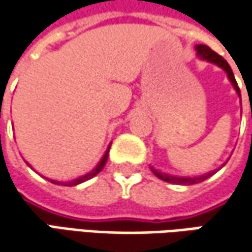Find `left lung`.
<instances>
[{
    "label": "left lung",
    "instance_id": "1",
    "mask_svg": "<svg viewBox=\"0 0 252 252\" xmlns=\"http://www.w3.org/2000/svg\"><path fill=\"white\" fill-rule=\"evenodd\" d=\"M196 52H197V56H199V58H202V59H204V61L210 62V63H214V64H217L219 67H221V69L227 73L228 80H230L231 84L234 86L237 94L241 97L240 87H238V84H237V82H235L234 73H233V70H231L230 64H228V63H227V62H225L220 55H217L214 50H212L209 46H206V45H196ZM151 169H152V172L158 176L159 179H162V181H165V182H169V183H175V185H194V183H200V182L206 181L207 178H210V176L214 173V170H213V172H209V173H206V175L196 176V178H181V176H172V175L162 173V172L154 169V168H151Z\"/></svg>",
    "mask_w": 252,
    "mask_h": 252
}]
</instances>
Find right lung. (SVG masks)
<instances>
[{"label":"right lung","instance_id":"1","mask_svg":"<svg viewBox=\"0 0 252 252\" xmlns=\"http://www.w3.org/2000/svg\"><path fill=\"white\" fill-rule=\"evenodd\" d=\"M110 147H111V145H108L107 151H105L104 157L101 158V160L98 162V165H97L92 172H89V173H86V175H83V176H80V178H77V179H74V181H70V182H59V181H52V179H49V181L52 182V183H55V185H61V186H76V185H80V183H83V182L92 179L93 176H95L98 172H101L103 168H104L105 162H107V159H108V151H110ZM28 165H29V163H28ZM29 166H31V165H29Z\"/></svg>","mask_w":252,"mask_h":252}]
</instances>
